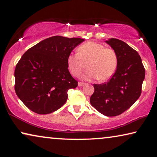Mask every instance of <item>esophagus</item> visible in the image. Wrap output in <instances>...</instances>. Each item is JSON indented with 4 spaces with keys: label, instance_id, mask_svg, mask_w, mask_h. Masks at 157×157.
<instances>
[{
    "label": "esophagus",
    "instance_id": "1",
    "mask_svg": "<svg viewBox=\"0 0 157 157\" xmlns=\"http://www.w3.org/2000/svg\"><path fill=\"white\" fill-rule=\"evenodd\" d=\"M84 84H85L84 82H79V83H78V86H84Z\"/></svg>",
    "mask_w": 157,
    "mask_h": 157
}]
</instances>
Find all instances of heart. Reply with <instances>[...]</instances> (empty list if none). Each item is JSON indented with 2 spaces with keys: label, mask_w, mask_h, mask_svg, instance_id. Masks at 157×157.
<instances>
[{
  "label": "heart",
  "mask_w": 157,
  "mask_h": 157,
  "mask_svg": "<svg viewBox=\"0 0 157 157\" xmlns=\"http://www.w3.org/2000/svg\"><path fill=\"white\" fill-rule=\"evenodd\" d=\"M118 62V55L115 50L94 41L82 44L78 48V52L71 53L67 58L68 68L73 75H80L88 63L90 69L82 78L98 79L102 82L108 80L113 75Z\"/></svg>",
  "instance_id": "b5f03b06"
}]
</instances>
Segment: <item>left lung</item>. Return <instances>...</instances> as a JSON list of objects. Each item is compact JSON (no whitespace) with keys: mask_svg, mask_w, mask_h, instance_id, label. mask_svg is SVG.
I'll list each match as a JSON object with an SVG mask.
<instances>
[{"mask_svg":"<svg viewBox=\"0 0 157 157\" xmlns=\"http://www.w3.org/2000/svg\"><path fill=\"white\" fill-rule=\"evenodd\" d=\"M106 42L118 55V66L107 82L94 84L90 98L93 107L106 116H116L128 109L141 94L145 68L139 53L118 39Z\"/></svg>","mask_w":157,"mask_h":157,"instance_id":"left-lung-1","label":"left lung"}]
</instances>
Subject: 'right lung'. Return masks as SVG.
I'll list each match as a JSON object with an SVG mask.
<instances>
[{"label":"right lung","mask_w":157,"mask_h":157,"mask_svg":"<svg viewBox=\"0 0 157 157\" xmlns=\"http://www.w3.org/2000/svg\"><path fill=\"white\" fill-rule=\"evenodd\" d=\"M81 38L54 36L26 51L14 71V89L26 107L39 114H48L65 104L69 89L78 82L69 73L67 58Z\"/></svg>","instance_id":"right-lung-1"}]
</instances>
